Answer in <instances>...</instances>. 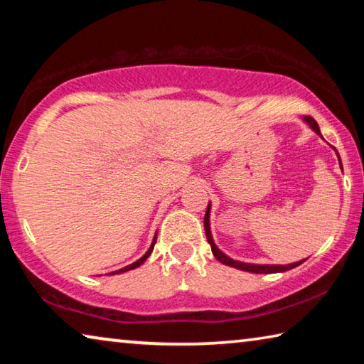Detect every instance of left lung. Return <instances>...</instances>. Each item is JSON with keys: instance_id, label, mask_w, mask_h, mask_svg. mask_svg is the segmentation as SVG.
<instances>
[{"instance_id": "8db88e82", "label": "left lung", "mask_w": 364, "mask_h": 364, "mask_svg": "<svg viewBox=\"0 0 364 364\" xmlns=\"http://www.w3.org/2000/svg\"><path fill=\"white\" fill-rule=\"evenodd\" d=\"M304 120L308 123V125H310L313 130H315L318 134H321L319 133V127H318V123H316V120L313 119V117H310V115H306V117H304ZM337 156H338V152H337ZM338 164H341V167H342V162H341V157H338ZM210 204L207 205V212H205V217H204V228H205V236H207V241H208V244H210V247H212V252H213V255H215V258H217V260L220 262V263H223V264H226V267H232V268H237V269H242V271H249V273H257V274H269V273H282V271H287V269H292V268H295V267H299L300 263H304V260L301 262H295V263H291V264H252V263H242V262H236V260H232V258H230V257H226L223 252H221L217 245H215V242H213V239H212V232H210Z\"/></svg>"}]
</instances>
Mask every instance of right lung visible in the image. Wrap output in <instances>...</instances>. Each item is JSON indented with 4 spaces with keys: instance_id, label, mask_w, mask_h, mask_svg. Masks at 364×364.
Listing matches in <instances>:
<instances>
[{
    "instance_id": "1",
    "label": "right lung",
    "mask_w": 364,
    "mask_h": 364,
    "mask_svg": "<svg viewBox=\"0 0 364 364\" xmlns=\"http://www.w3.org/2000/svg\"><path fill=\"white\" fill-rule=\"evenodd\" d=\"M154 244H156V237H154V241H152V244H151V247H149V250L146 252V254L139 258L138 262H134V263H132V264H128V267H125V268H122V269H117V271H114V273H110V274H119V273H123V271H128V269H134L136 267H139L141 263H144L146 262V258L151 255V252H152V249H154Z\"/></svg>"
}]
</instances>
